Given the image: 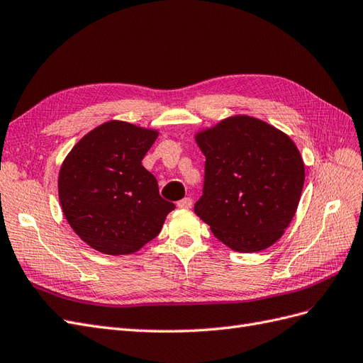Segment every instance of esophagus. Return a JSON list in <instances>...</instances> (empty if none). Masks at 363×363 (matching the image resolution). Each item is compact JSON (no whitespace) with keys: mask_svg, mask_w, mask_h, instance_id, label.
Wrapping results in <instances>:
<instances>
[{"mask_svg":"<svg viewBox=\"0 0 363 363\" xmlns=\"http://www.w3.org/2000/svg\"><path fill=\"white\" fill-rule=\"evenodd\" d=\"M177 207L179 208H191L192 207V199H189V196H186V199L180 200L177 203Z\"/></svg>","mask_w":363,"mask_h":363,"instance_id":"34e87169","label":"esophagus"}]
</instances>
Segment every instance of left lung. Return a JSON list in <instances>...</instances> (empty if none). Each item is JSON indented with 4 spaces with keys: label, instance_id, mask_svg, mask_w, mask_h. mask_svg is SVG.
<instances>
[{
    "label": "left lung",
    "instance_id": "1",
    "mask_svg": "<svg viewBox=\"0 0 363 363\" xmlns=\"http://www.w3.org/2000/svg\"><path fill=\"white\" fill-rule=\"evenodd\" d=\"M206 156L204 194L194 211L224 245L238 252L267 250L295 216L304 162L294 140L274 125L233 115L199 130Z\"/></svg>",
    "mask_w": 363,
    "mask_h": 363
}]
</instances>
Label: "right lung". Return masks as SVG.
I'll use <instances>...</instances> for the list:
<instances>
[{"label":"right lung","mask_w":363,"mask_h":363,"mask_svg":"<svg viewBox=\"0 0 363 363\" xmlns=\"http://www.w3.org/2000/svg\"><path fill=\"white\" fill-rule=\"evenodd\" d=\"M157 136L159 130L112 119L84 135L62 163V212L75 235L103 255H133L174 211L142 167Z\"/></svg>","instance_id":"obj_1"}]
</instances>
